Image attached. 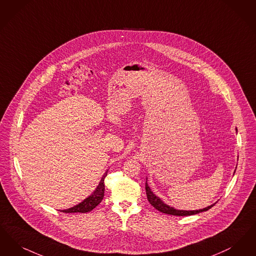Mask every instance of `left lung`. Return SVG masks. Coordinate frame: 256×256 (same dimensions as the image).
I'll return each mask as SVG.
<instances>
[{
  "label": "left lung",
  "instance_id": "obj_1",
  "mask_svg": "<svg viewBox=\"0 0 256 256\" xmlns=\"http://www.w3.org/2000/svg\"><path fill=\"white\" fill-rule=\"evenodd\" d=\"M237 131V129H236ZM235 173V171H234ZM145 190H146V195H147V199L149 200V202L158 210V212L166 213V214H170V215H174V216H189V215H194V214H198L200 212H206L208 210H210L212 206L216 204H213L212 206L204 208L202 210H176L170 206H168L166 204H164L162 200H160L158 196H156L149 188L148 184H147V178H146V184H145Z\"/></svg>",
  "mask_w": 256,
  "mask_h": 256
}]
</instances>
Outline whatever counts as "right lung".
Returning <instances> with one entry per match:
<instances>
[{"instance_id": "add662e5", "label": "right lung", "mask_w": 256, "mask_h": 256, "mask_svg": "<svg viewBox=\"0 0 256 256\" xmlns=\"http://www.w3.org/2000/svg\"><path fill=\"white\" fill-rule=\"evenodd\" d=\"M107 172H108V170L104 173V175L100 180L98 186L90 196L82 200L81 202H79L76 206L67 208V210H61V212H65V213H78V212L86 213V212H92L96 206H98V204L104 197V191H105L104 178H106V176H107Z\"/></svg>"}]
</instances>
